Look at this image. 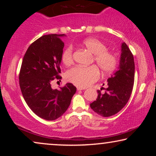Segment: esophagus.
I'll list each match as a JSON object with an SVG mask.
<instances>
[{
    "instance_id": "esophagus-1",
    "label": "esophagus",
    "mask_w": 156,
    "mask_h": 156,
    "mask_svg": "<svg viewBox=\"0 0 156 156\" xmlns=\"http://www.w3.org/2000/svg\"><path fill=\"white\" fill-rule=\"evenodd\" d=\"M76 89H77L78 91H80V90H84V89H85L82 88V87H76Z\"/></svg>"
}]
</instances>
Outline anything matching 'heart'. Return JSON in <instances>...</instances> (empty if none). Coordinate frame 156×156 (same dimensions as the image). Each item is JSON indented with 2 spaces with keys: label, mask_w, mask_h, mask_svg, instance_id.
I'll return each instance as SVG.
<instances>
[{
  "label": "heart",
  "mask_w": 156,
  "mask_h": 156,
  "mask_svg": "<svg viewBox=\"0 0 156 156\" xmlns=\"http://www.w3.org/2000/svg\"><path fill=\"white\" fill-rule=\"evenodd\" d=\"M81 45L89 53L93 55L92 62H94L104 74H110L116 69L117 58L114 53L106 50L105 44L94 37L87 38ZM62 60L65 65L73 63L72 48L67 47L62 55ZM66 78L69 82L80 87L90 86L99 78V72L96 66L87 67H75L66 73Z\"/></svg>",
  "instance_id": "b5f03b06"
}]
</instances>
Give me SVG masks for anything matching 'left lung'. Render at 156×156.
Wrapping results in <instances>:
<instances>
[{
    "mask_svg": "<svg viewBox=\"0 0 156 156\" xmlns=\"http://www.w3.org/2000/svg\"><path fill=\"white\" fill-rule=\"evenodd\" d=\"M135 64L133 56L125 42L121 44V54L118 71L107 80L108 87L102 94L98 90L97 100L90 107L100 116L108 117L122 109L129 101L133 90ZM103 89V88H102Z\"/></svg>",
    "mask_w": 156,
    "mask_h": 156,
    "instance_id": "left-lung-1",
    "label": "left lung"
}]
</instances>
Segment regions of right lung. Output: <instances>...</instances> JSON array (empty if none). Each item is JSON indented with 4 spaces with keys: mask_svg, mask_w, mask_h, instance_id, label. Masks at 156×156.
Returning a JSON list of instances; mask_svg holds the SVG:
<instances>
[{
    "mask_svg": "<svg viewBox=\"0 0 156 156\" xmlns=\"http://www.w3.org/2000/svg\"><path fill=\"white\" fill-rule=\"evenodd\" d=\"M63 36L50 34L33 42L24 55L19 74L21 92L27 106L37 116L48 121L63 115L76 90L71 83L59 89L51 87L53 80L62 78Z\"/></svg>",
    "mask_w": 156,
    "mask_h": 156,
    "instance_id": "obj_1",
    "label": "right lung"
}]
</instances>
